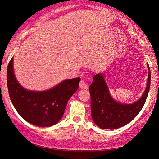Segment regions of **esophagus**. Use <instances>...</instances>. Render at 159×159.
Segmentation results:
<instances>
[{"instance_id":"obj_1","label":"esophagus","mask_w":159,"mask_h":159,"mask_svg":"<svg viewBox=\"0 0 159 159\" xmlns=\"http://www.w3.org/2000/svg\"><path fill=\"white\" fill-rule=\"evenodd\" d=\"M80 88L82 89H87V85L86 84V83L84 81V80H81L80 82Z\"/></svg>"}]
</instances>
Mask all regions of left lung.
Listing matches in <instances>:
<instances>
[{"label": "left lung", "instance_id": "left-lung-1", "mask_svg": "<svg viewBox=\"0 0 159 159\" xmlns=\"http://www.w3.org/2000/svg\"><path fill=\"white\" fill-rule=\"evenodd\" d=\"M147 86L142 97L131 104L116 102L109 94L104 75L99 73L93 77L89 86L91 96L92 118L97 126L103 129H115L125 126L138 115L147 98L151 84V72L148 65Z\"/></svg>", "mask_w": 159, "mask_h": 159}]
</instances>
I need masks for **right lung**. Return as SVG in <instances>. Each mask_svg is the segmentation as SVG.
Masks as SVG:
<instances>
[{
  "label": "right lung",
  "instance_id": "add662e5",
  "mask_svg": "<svg viewBox=\"0 0 159 159\" xmlns=\"http://www.w3.org/2000/svg\"><path fill=\"white\" fill-rule=\"evenodd\" d=\"M80 77L66 80L52 89L44 92L28 91L15 77L13 58L7 70L9 96L18 113L29 123L48 127L62 118L68 100L79 87Z\"/></svg>",
  "mask_w": 159,
  "mask_h": 159
}]
</instances>
